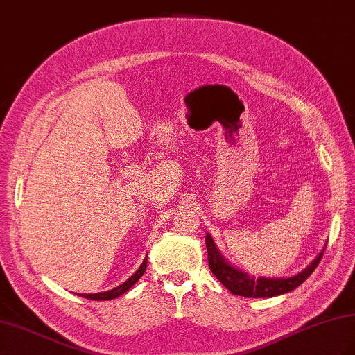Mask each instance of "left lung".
I'll list each match as a JSON object with an SVG mask.
<instances>
[{"label":"left lung","mask_w":355,"mask_h":355,"mask_svg":"<svg viewBox=\"0 0 355 355\" xmlns=\"http://www.w3.org/2000/svg\"><path fill=\"white\" fill-rule=\"evenodd\" d=\"M206 247L210 271L229 291L244 297H275L293 291L304 281H306L308 276L319 266L323 252H325V248H323L310 266L291 277H254L230 266L221 256L210 235H206Z\"/></svg>","instance_id":"8db88e82"}]
</instances>
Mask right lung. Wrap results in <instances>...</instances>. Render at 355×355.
Here are the masks:
<instances>
[{"mask_svg": "<svg viewBox=\"0 0 355 355\" xmlns=\"http://www.w3.org/2000/svg\"><path fill=\"white\" fill-rule=\"evenodd\" d=\"M146 266H148V258H145V261H143V263L139 267V270L135 271V273L130 279H128V281H125L122 285L116 286V288L108 290V291H102V293H94V294H82V293H79L78 296H82V297H85V299H92V300H111V299H116L119 296H122L123 293H126L135 282L139 281V279L143 276V273H145V271H146Z\"/></svg>", "mask_w": 355, "mask_h": 355, "instance_id": "1", "label": "right lung"}]
</instances>
